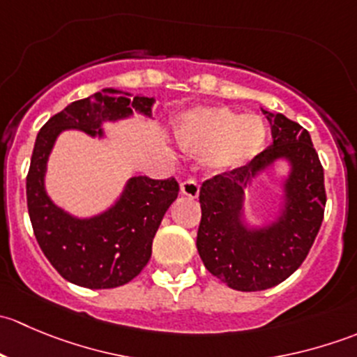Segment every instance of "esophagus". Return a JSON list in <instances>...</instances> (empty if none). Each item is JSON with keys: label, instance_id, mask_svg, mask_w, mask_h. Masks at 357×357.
Masks as SVG:
<instances>
[{"label": "esophagus", "instance_id": "obj_1", "mask_svg": "<svg viewBox=\"0 0 357 357\" xmlns=\"http://www.w3.org/2000/svg\"><path fill=\"white\" fill-rule=\"evenodd\" d=\"M181 193L186 197H192V199H197L200 193V185L195 179H186V181L181 183Z\"/></svg>", "mask_w": 357, "mask_h": 357}]
</instances>
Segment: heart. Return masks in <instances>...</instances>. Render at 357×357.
Listing matches in <instances>:
<instances>
[{"label": "heart", "mask_w": 357, "mask_h": 357, "mask_svg": "<svg viewBox=\"0 0 357 357\" xmlns=\"http://www.w3.org/2000/svg\"><path fill=\"white\" fill-rule=\"evenodd\" d=\"M264 121L259 115H240L226 107H204L181 117L176 138L181 149L193 155H207L219 171L245 165L262 150L266 142Z\"/></svg>", "instance_id": "obj_1"}]
</instances>
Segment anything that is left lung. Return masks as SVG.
I'll list each match as a JSON object with an SVG mask.
<instances>
[{"label": "left lung", "mask_w": 357, "mask_h": 357, "mask_svg": "<svg viewBox=\"0 0 357 357\" xmlns=\"http://www.w3.org/2000/svg\"><path fill=\"white\" fill-rule=\"evenodd\" d=\"M271 121L273 145L242 167L205 179L197 248L211 275L229 289L259 291L285 282L307 257L325 215V172L311 136L285 115ZM289 158L286 212L275 225L248 232L239 221L248 177Z\"/></svg>", "instance_id": "8db88e82"}]
</instances>
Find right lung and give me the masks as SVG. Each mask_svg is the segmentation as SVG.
I'll use <instances>...</instances> for the list:
<instances>
[{
    "label": "right lung",
    "instance_id": "1",
    "mask_svg": "<svg viewBox=\"0 0 357 357\" xmlns=\"http://www.w3.org/2000/svg\"><path fill=\"white\" fill-rule=\"evenodd\" d=\"M153 98L103 89L70 103L53 115L36 138L27 172V208L36 240L53 268L67 282L86 289H115L142 273L152 255L162 218L178 199L174 178L129 179L121 200L102 215L75 219L56 207L45 192L46 160L62 129L102 136L103 121L128 117L132 110L150 115Z\"/></svg>",
    "mask_w": 357,
    "mask_h": 357
}]
</instances>
